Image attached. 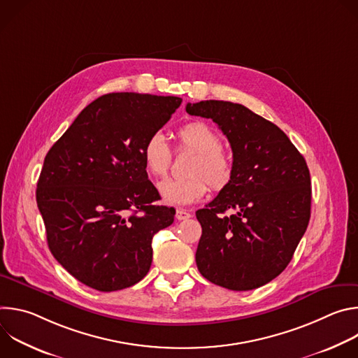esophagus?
Here are the masks:
<instances>
[{
	"label": "esophagus",
	"mask_w": 358,
	"mask_h": 358,
	"mask_svg": "<svg viewBox=\"0 0 358 358\" xmlns=\"http://www.w3.org/2000/svg\"><path fill=\"white\" fill-rule=\"evenodd\" d=\"M189 217H191V214H189L188 211H185V210H181V208H178V210L176 211V218H177L178 221L187 220V218H189Z\"/></svg>",
	"instance_id": "esophagus-1"
}]
</instances>
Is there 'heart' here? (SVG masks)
I'll return each mask as SVG.
<instances>
[{
	"label": "heart",
	"mask_w": 358,
	"mask_h": 358,
	"mask_svg": "<svg viewBox=\"0 0 358 358\" xmlns=\"http://www.w3.org/2000/svg\"><path fill=\"white\" fill-rule=\"evenodd\" d=\"M181 148L195 151L185 178L166 180L160 182L162 198L173 206H189L201 199L211 185L221 191L229 185L234 177V159L231 152L220 145L218 133L203 122H189L177 130ZM144 167L152 177H164L170 171L173 152L163 136L156 131L147 137L141 148Z\"/></svg>",
	"instance_id": "b5f03b06"
}]
</instances>
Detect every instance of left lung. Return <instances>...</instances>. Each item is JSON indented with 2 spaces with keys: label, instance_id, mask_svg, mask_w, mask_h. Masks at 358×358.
Listing matches in <instances>:
<instances>
[{
  "label": "left lung",
  "instance_id": "1",
  "mask_svg": "<svg viewBox=\"0 0 358 358\" xmlns=\"http://www.w3.org/2000/svg\"><path fill=\"white\" fill-rule=\"evenodd\" d=\"M185 110L213 119L234 157L229 185L195 213L202 228L196 268L225 289L261 287L285 271L309 225L308 164L276 124L239 103L202 100Z\"/></svg>",
  "mask_w": 358,
  "mask_h": 358
}]
</instances>
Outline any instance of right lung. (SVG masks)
Returning <instances> with one entry per match:
<instances>
[{"instance_id": "obj_1", "label": "right lung", "mask_w": 358, "mask_h": 358, "mask_svg": "<svg viewBox=\"0 0 358 358\" xmlns=\"http://www.w3.org/2000/svg\"><path fill=\"white\" fill-rule=\"evenodd\" d=\"M176 96L109 93L87 105L50 147L36 185L48 246L79 282L115 292L140 282L151 239L176 210L148 180L141 148L180 108Z\"/></svg>"}]
</instances>
